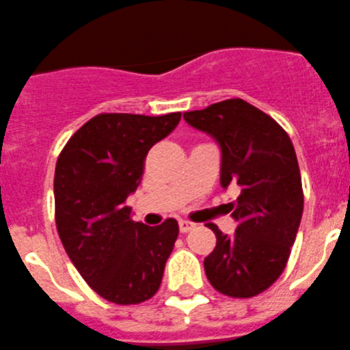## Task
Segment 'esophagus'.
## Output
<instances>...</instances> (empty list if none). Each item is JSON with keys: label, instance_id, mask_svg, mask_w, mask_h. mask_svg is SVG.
<instances>
[{"label": "esophagus", "instance_id": "esophagus-1", "mask_svg": "<svg viewBox=\"0 0 350 350\" xmlns=\"http://www.w3.org/2000/svg\"><path fill=\"white\" fill-rule=\"evenodd\" d=\"M195 226H197V224L191 223V221H179V231H181V233H188V231L195 230Z\"/></svg>", "mask_w": 350, "mask_h": 350}]
</instances>
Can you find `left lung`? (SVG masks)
Instances as JSON below:
<instances>
[{
  "label": "left lung",
  "instance_id": "8db88e82",
  "mask_svg": "<svg viewBox=\"0 0 350 350\" xmlns=\"http://www.w3.org/2000/svg\"><path fill=\"white\" fill-rule=\"evenodd\" d=\"M191 127L221 146V186H237L238 223L228 237L215 224V247L204 260L217 292L237 299L269 288L288 260L304 211L302 179L286 131L241 98L183 113Z\"/></svg>",
  "mask_w": 350,
  "mask_h": 350
}]
</instances>
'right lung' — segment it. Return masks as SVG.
<instances>
[{"label": "right lung", "instance_id": "1", "mask_svg": "<svg viewBox=\"0 0 350 350\" xmlns=\"http://www.w3.org/2000/svg\"><path fill=\"white\" fill-rule=\"evenodd\" d=\"M181 113H100L77 129L55 167V221L84 282L109 302L153 297L179 234L176 219L146 226L131 219L127 197L142 183L145 157L171 135Z\"/></svg>", "mask_w": 350, "mask_h": 350}]
</instances>
